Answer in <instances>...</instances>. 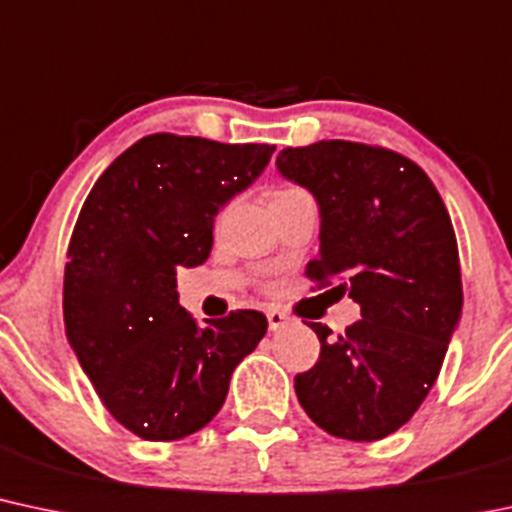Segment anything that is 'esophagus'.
I'll list each match as a JSON object with an SVG mask.
<instances>
[{
    "label": "esophagus",
    "mask_w": 512,
    "mask_h": 512,
    "mask_svg": "<svg viewBox=\"0 0 512 512\" xmlns=\"http://www.w3.org/2000/svg\"><path fill=\"white\" fill-rule=\"evenodd\" d=\"M267 323H269V330H272V333H277V330H284L286 325L291 323V318L286 316V313L277 311V308H272V311L267 313Z\"/></svg>",
    "instance_id": "34e87169"
}]
</instances>
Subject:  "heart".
I'll return each mask as SVG.
<instances>
[{"label": "heart", "mask_w": 512, "mask_h": 512, "mask_svg": "<svg viewBox=\"0 0 512 512\" xmlns=\"http://www.w3.org/2000/svg\"><path fill=\"white\" fill-rule=\"evenodd\" d=\"M284 192H294V189H284ZM279 194H282V192H279Z\"/></svg>", "instance_id": "1"}]
</instances>
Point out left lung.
<instances>
[{
  "label": "left lung",
  "instance_id": "8db88e82",
  "mask_svg": "<svg viewBox=\"0 0 512 512\" xmlns=\"http://www.w3.org/2000/svg\"><path fill=\"white\" fill-rule=\"evenodd\" d=\"M277 170L318 204L320 247L306 274L340 279V296L362 306V320L335 338L308 323L320 357L296 374V396L330 435L381 440L425 401L462 318L449 213L428 174L384 148L320 140L284 148Z\"/></svg>",
  "mask_w": 512,
  "mask_h": 512
}]
</instances>
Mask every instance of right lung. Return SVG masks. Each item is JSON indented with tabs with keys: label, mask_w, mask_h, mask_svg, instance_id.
Instances as JSON below:
<instances>
[{
	"label": "right lung",
	"mask_w": 512,
	"mask_h": 512,
	"mask_svg": "<svg viewBox=\"0 0 512 512\" xmlns=\"http://www.w3.org/2000/svg\"><path fill=\"white\" fill-rule=\"evenodd\" d=\"M272 153L155 133L116 157L84 201L65 265L67 342L109 413L143 440L204 428L265 338L260 311L196 323L179 306L177 269L209 260L218 211Z\"/></svg>",
	"instance_id": "1"
}]
</instances>
